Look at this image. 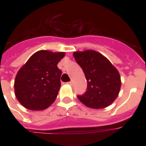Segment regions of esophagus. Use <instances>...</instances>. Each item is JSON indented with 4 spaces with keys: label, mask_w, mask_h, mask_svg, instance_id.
<instances>
[{
    "label": "esophagus",
    "mask_w": 146,
    "mask_h": 146,
    "mask_svg": "<svg viewBox=\"0 0 146 146\" xmlns=\"http://www.w3.org/2000/svg\"><path fill=\"white\" fill-rule=\"evenodd\" d=\"M68 84H70V86H72V85H73V81H70V82H69Z\"/></svg>",
    "instance_id": "34e87169"
}]
</instances>
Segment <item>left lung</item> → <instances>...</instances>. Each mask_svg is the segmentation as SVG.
<instances>
[{"mask_svg":"<svg viewBox=\"0 0 146 146\" xmlns=\"http://www.w3.org/2000/svg\"><path fill=\"white\" fill-rule=\"evenodd\" d=\"M87 80V89L78 98L91 108H104L118 96L121 86L120 73L108 58L93 50L73 53Z\"/></svg>","mask_w":146,"mask_h":146,"instance_id":"obj_1","label":"left lung"}]
</instances>
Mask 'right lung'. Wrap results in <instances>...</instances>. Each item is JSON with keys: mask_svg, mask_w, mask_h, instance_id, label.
<instances>
[{"mask_svg": "<svg viewBox=\"0 0 146 146\" xmlns=\"http://www.w3.org/2000/svg\"><path fill=\"white\" fill-rule=\"evenodd\" d=\"M64 52H35L19 69L14 81L15 96L32 111H42L53 104L60 88L61 70L57 64Z\"/></svg>", "mask_w": 146, "mask_h": 146, "instance_id": "1", "label": "right lung"}]
</instances>
